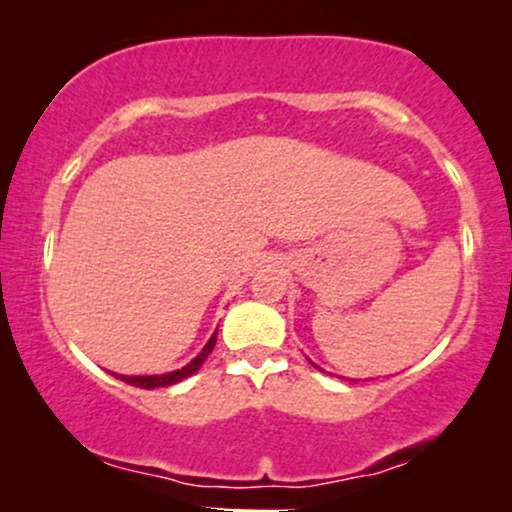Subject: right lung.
Here are the masks:
<instances>
[{"label": "right lung", "mask_w": 512, "mask_h": 512, "mask_svg": "<svg viewBox=\"0 0 512 512\" xmlns=\"http://www.w3.org/2000/svg\"><path fill=\"white\" fill-rule=\"evenodd\" d=\"M214 344H216V334H214V337L209 339L207 346H204L202 354H199L197 358H192V361L187 363L185 368L173 370V373H166V375H132V378H129V375H117V378L125 380L127 385L142 387V390H154V387H168V385H175V383H180V380L190 378V375H195V373H197L199 366H202V363L207 361V356L211 354V349H214Z\"/></svg>", "instance_id": "1"}]
</instances>
